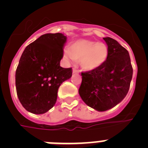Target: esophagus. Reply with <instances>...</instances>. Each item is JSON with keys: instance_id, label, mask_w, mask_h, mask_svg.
I'll use <instances>...</instances> for the list:
<instances>
[{"instance_id": "obj_1", "label": "esophagus", "mask_w": 148, "mask_h": 148, "mask_svg": "<svg viewBox=\"0 0 148 148\" xmlns=\"http://www.w3.org/2000/svg\"><path fill=\"white\" fill-rule=\"evenodd\" d=\"M79 73V70H77L76 68H73V73Z\"/></svg>"}]
</instances>
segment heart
I'll use <instances>...</instances> for the list:
<instances>
[{
    "label": "heart",
    "mask_w": 148,
    "mask_h": 148,
    "mask_svg": "<svg viewBox=\"0 0 148 148\" xmlns=\"http://www.w3.org/2000/svg\"><path fill=\"white\" fill-rule=\"evenodd\" d=\"M108 46L102 42L93 40H78L72 44L70 49L64 53L67 61H79L82 69L92 70L100 66L108 58Z\"/></svg>",
    "instance_id": "b5f03b06"
}]
</instances>
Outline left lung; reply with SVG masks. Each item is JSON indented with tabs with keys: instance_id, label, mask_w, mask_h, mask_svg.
Wrapping results in <instances>:
<instances>
[{
	"instance_id": "1",
	"label": "left lung",
	"mask_w": 148,
	"mask_h": 148,
	"mask_svg": "<svg viewBox=\"0 0 148 148\" xmlns=\"http://www.w3.org/2000/svg\"><path fill=\"white\" fill-rule=\"evenodd\" d=\"M108 47L106 61L95 70L82 72L78 92L87 105L98 111L113 108L125 99L133 76L128 51L111 38H104Z\"/></svg>"
}]
</instances>
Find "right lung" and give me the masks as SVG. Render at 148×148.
I'll list each match as a JSON object with an SVG mask.
<instances>
[{"label":"right lung","instance_id":"1","mask_svg":"<svg viewBox=\"0 0 148 148\" xmlns=\"http://www.w3.org/2000/svg\"><path fill=\"white\" fill-rule=\"evenodd\" d=\"M61 33L44 34L25 48L15 73L17 95L23 107L34 114H43L55 105L60 85L72 76V68H63Z\"/></svg>","mask_w":148,"mask_h":148}]
</instances>
